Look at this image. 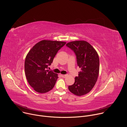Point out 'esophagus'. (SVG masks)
Instances as JSON below:
<instances>
[{
	"mask_svg": "<svg viewBox=\"0 0 127 127\" xmlns=\"http://www.w3.org/2000/svg\"><path fill=\"white\" fill-rule=\"evenodd\" d=\"M61 76L63 77V78H66L67 75H64V74H62L61 75Z\"/></svg>",
	"mask_w": 127,
	"mask_h": 127,
	"instance_id": "1",
	"label": "esophagus"
}]
</instances>
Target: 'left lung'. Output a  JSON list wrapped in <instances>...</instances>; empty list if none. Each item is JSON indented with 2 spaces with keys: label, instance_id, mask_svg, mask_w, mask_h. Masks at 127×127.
<instances>
[{
  "label": "left lung",
  "instance_id": "obj_1",
  "mask_svg": "<svg viewBox=\"0 0 127 127\" xmlns=\"http://www.w3.org/2000/svg\"><path fill=\"white\" fill-rule=\"evenodd\" d=\"M66 46L75 53L78 66L81 68L74 83L68 86L69 91L77 96L89 93L97 81L99 71V59L96 51L85 41H75Z\"/></svg>",
  "mask_w": 127,
  "mask_h": 127
}]
</instances>
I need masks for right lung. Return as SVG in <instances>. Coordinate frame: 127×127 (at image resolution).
<instances>
[{"mask_svg":"<svg viewBox=\"0 0 127 127\" xmlns=\"http://www.w3.org/2000/svg\"><path fill=\"white\" fill-rule=\"evenodd\" d=\"M65 42L44 40L34 45L26 56L25 70L27 79L33 90L40 94L53 89L58 74L47 70Z\"/></svg>","mask_w":127,"mask_h":127,"instance_id":"1","label":"right lung"}]
</instances>
